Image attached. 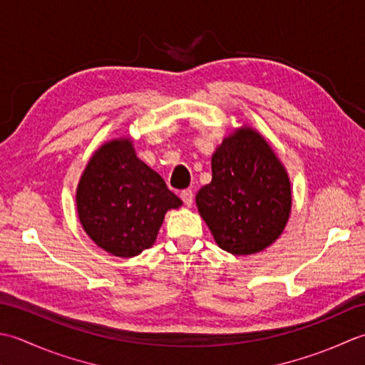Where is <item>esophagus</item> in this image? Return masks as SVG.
I'll list each match as a JSON object with an SVG mask.
<instances>
[{"label":"esophagus","instance_id":"1","mask_svg":"<svg viewBox=\"0 0 365 365\" xmlns=\"http://www.w3.org/2000/svg\"><path fill=\"white\" fill-rule=\"evenodd\" d=\"M181 200L185 206H192L193 203V192L190 189H185L181 192Z\"/></svg>","mask_w":365,"mask_h":365}]
</instances>
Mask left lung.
Segmentation results:
<instances>
[{
  "label": "left lung",
  "instance_id": "8db88e82",
  "mask_svg": "<svg viewBox=\"0 0 365 365\" xmlns=\"http://www.w3.org/2000/svg\"><path fill=\"white\" fill-rule=\"evenodd\" d=\"M212 180L198 190V212L220 249L252 255L284 233L292 212V182L272 146L241 125L222 140L211 159Z\"/></svg>",
  "mask_w": 365,
  "mask_h": 365
}]
</instances>
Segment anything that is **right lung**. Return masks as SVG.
Masks as SVG:
<instances>
[{
    "mask_svg": "<svg viewBox=\"0 0 365 365\" xmlns=\"http://www.w3.org/2000/svg\"><path fill=\"white\" fill-rule=\"evenodd\" d=\"M76 203L91 241L121 258L150 249L167 211L182 205L162 176L137 158L129 135L94 151L80 176Z\"/></svg>",
    "mask_w": 365,
    "mask_h": 365,
    "instance_id": "right-lung-1",
    "label": "right lung"
}]
</instances>
